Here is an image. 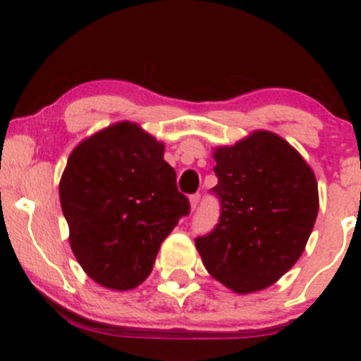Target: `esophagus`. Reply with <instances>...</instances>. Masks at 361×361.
I'll return each mask as SVG.
<instances>
[{
    "label": "esophagus",
    "instance_id": "1",
    "mask_svg": "<svg viewBox=\"0 0 361 361\" xmlns=\"http://www.w3.org/2000/svg\"><path fill=\"white\" fill-rule=\"evenodd\" d=\"M198 202H200V195H198V193H195V195H192V197H190V207H192V210H197Z\"/></svg>",
    "mask_w": 361,
    "mask_h": 361
}]
</instances>
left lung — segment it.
I'll return each mask as SVG.
<instances>
[{"instance_id":"1","label":"left lung","mask_w":361,"mask_h":361,"mask_svg":"<svg viewBox=\"0 0 361 361\" xmlns=\"http://www.w3.org/2000/svg\"><path fill=\"white\" fill-rule=\"evenodd\" d=\"M221 217L195 246L207 271L238 293L275 283L305 250L319 210L314 171L287 140L256 130L214 151Z\"/></svg>"}]
</instances>
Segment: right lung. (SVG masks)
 Returning <instances> with one entry per match:
<instances>
[{
    "mask_svg": "<svg viewBox=\"0 0 361 361\" xmlns=\"http://www.w3.org/2000/svg\"><path fill=\"white\" fill-rule=\"evenodd\" d=\"M163 156V144L134 122L103 128L69 156L59 183L69 244L86 275L103 287L142 283L161 243L190 214Z\"/></svg>",
    "mask_w": 361,
    "mask_h": 361,
    "instance_id": "1",
    "label": "right lung"
}]
</instances>
